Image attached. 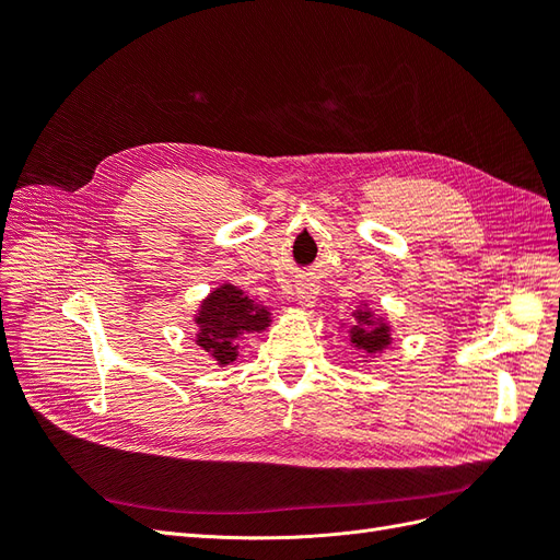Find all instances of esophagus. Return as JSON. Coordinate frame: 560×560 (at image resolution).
<instances>
[{"instance_id": "obj_1", "label": "esophagus", "mask_w": 560, "mask_h": 560, "mask_svg": "<svg viewBox=\"0 0 560 560\" xmlns=\"http://www.w3.org/2000/svg\"><path fill=\"white\" fill-rule=\"evenodd\" d=\"M317 284L313 282V280H301L299 282V287H296V301H299V306H303V308H315V303H317Z\"/></svg>"}]
</instances>
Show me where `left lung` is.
I'll use <instances>...</instances> for the list:
<instances>
[{
    "instance_id": "left-lung-1",
    "label": "left lung",
    "mask_w": 560,
    "mask_h": 560,
    "mask_svg": "<svg viewBox=\"0 0 560 560\" xmlns=\"http://www.w3.org/2000/svg\"><path fill=\"white\" fill-rule=\"evenodd\" d=\"M341 327L348 329V343L352 350L360 354L362 362L381 358L383 350L393 346V325L385 313H376L362 301L358 308L352 311V322H341Z\"/></svg>"
}]
</instances>
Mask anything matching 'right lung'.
Masks as SVG:
<instances>
[{
  "label": "right lung",
  "mask_w": 560,
  "mask_h": 560,
  "mask_svg": "<svg viewBox=\"0 0 560 560\" xmlns=\"http://www.w3.org/2000/svg\"><path fill=\"white\" fill-rule=\"evenodd\" d=\"M270 311L241 287L222 282L200 301L194 315L196 346L206 350L217 366H229L241 358V338L270 327Z\"/></svg>",
  "instance_id": "obj_1"
}]
</instances>
